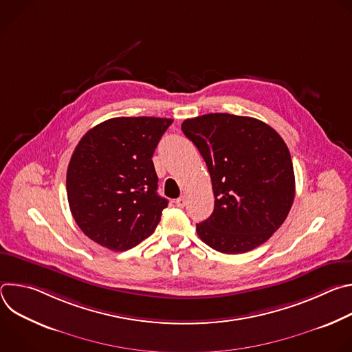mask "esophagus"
I'll use <instances>...</instances> for the list:
<instances>
[{
  "instance_id": "1",
  "label": "esophagus",
  "mask_w": 352,
  "mask_h": 352,
  "mask_svg": "<svg viewBox=\"0 0 352 352\" xmlns=\"http://www.w3.org/2000/svg\"><path fill=\"white\" fill-rule=\"evenodd\" d=\"M175 205L178 206V208H184L185 205H186V199L182 196V197H178L177 200H175Z\"/></svg>"
}]
</instances>
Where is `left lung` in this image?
I'll use <instances>...</instances> for the list:
<instances>
[{
	"label": "left lung",
	"mask_w": 352,
	"mask_h": 352,
	"mask_svg": "<svg viewBox=\"0 0 352 352\" xmlns=\"http://www.w3.org/2000/svg\"><path fill=\"white\" fill-rule=\"evenodd\" d=\"M181 129L206 162L216 197L212 216L196 224L199 238L228 255L266 242L287 219L295 196L283 138L256 118L226 113L185 120Z\"/></svg>",
	"instance_id": "1"
}]
</instances>
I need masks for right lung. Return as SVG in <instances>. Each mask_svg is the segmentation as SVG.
I'll list each match as a JSON object with an SVG mask.
<instances>
[{
    "mask_svg": "<svg viewBox=\"0 0 352 352\" xmlns=\"http://www.w3.org/2000/svg\"><path fill=\"white\" fill-rule=\"evenodd\" d=\"M170 118L118 117L87 131L67 171L71 213L91 241L122 252L156 230L168 200L157 193L153 153Z\"/></svg>",
    "mask_w": 352,
    "mask_h": 352,
    "instance_id": "obj_1",
    "label": "right lung"
}]
</instances>
